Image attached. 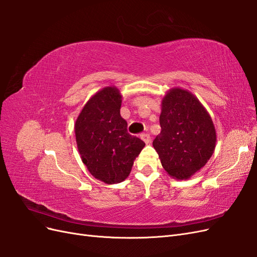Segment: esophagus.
<instances>
[{"label": "esophagus", "instance_id": "esophagus-1", "mask_svg": "<svg viewBox=\"0 0 257 257\" xmlns=\"http://www.w3.org/2000/svg\"><path fill=\"white\" fill-rule=\"evenodd\" d=\"M141 138L143 139V141L145 142V144H147V145L150 143V139H151V138H150V135H149V134H146V133H145V134H142V135H141Z\"/></svg>", "mask_w": 257, "mask_h": 257}]
</instances>
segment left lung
<instances>
[{
	"mask_svg": "<svg viewBox=\"0 0 257 257\" xmlns=\"http://www.w3.org/2000/svg\"><path fill=\"white\" fill-rule=\"evenodd\" d=\"M161 106V133L153 147L166 173L185 180L212 157L216 143L213 122L198 98L181 88L170 89Z\"/></svg>",
	"mask_w": 257,
	"mask_h": 257,
	"instance_id": "obj_1",
	"label": "left lung"
}]
</instances>
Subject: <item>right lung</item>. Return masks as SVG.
Listing matches in <instances>:
<instances>
[{"mask_svg":"<svg viewBox=\"0 0 257 257\" xmlns=\"http://www.w3.org/2000/svg\"><path fill=\"white\" fill-rule=\"evenodd\" d=\"M121 103L118 89L103 88L88 100L75 122L82 163L93 177L107 184L125 180L145 147L142 139L127 133Z\"/></svg>","mask_w":257,"mask_h":257,"instance_id":"add662e5","label":"right lung"}]
</instances>
